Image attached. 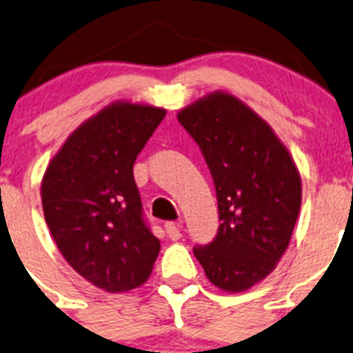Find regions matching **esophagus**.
Returning <instances> with one entry per match:
<instances>
[{
    "label": "esophagus",
    "mask_w": 353,
    "mask_h": 353,
    "mask_svg": "<svg viewBox=\"0 0 353 353\" xmlns=\"http://www.w3.org/2000/svg\"><path fill=\"white\" fill-rule=\"evenodd\" d=\"M165 232H167V236H169V239H172V241H179L181 237H183V234H181V227L174 222L165 223Z\"/></svg>",
    "instance_id": "obj_1"
}]
</instances>
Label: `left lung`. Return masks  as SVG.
Returning a JSON list of instances; mask_svg holds the SVG:
<instances>
[{"instance_id": "obj_1", "label": "left lung", "mask_w": 353, "mask_h": 353, "mask_svg": "<svg viewBox=\"0 0 353 353\" xmlns=\"http://www.w3.org/2000/svg\"><path fill=\"white\" fill-rule=\"evenodd\" d=\"M215 183L219 232L193 249L215 287L244 292L275 270L302 201L301 174L270 124L227 92L177 112Z\"/></svg>"}]
</instances>
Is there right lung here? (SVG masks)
Masks as SVG:
<instances>
[{
    "label": "right lung",
    "mask_w": 353,
    "mask_h": 353,
    "mask_svg": "<svg viewBox=\"0 0 353 353\" xmlns=\"http://www.w3.org/2000/svg\"><path fill=\"white\" fill-rule=\"evenodd\" d=\"M165 112L114 102L68 137L42 177V210L56 245L78 275L110 294L143 285L159 256L133 163Z\"/></svg>",
    "instance_id": "right-lung-1"
}]
</instances>
